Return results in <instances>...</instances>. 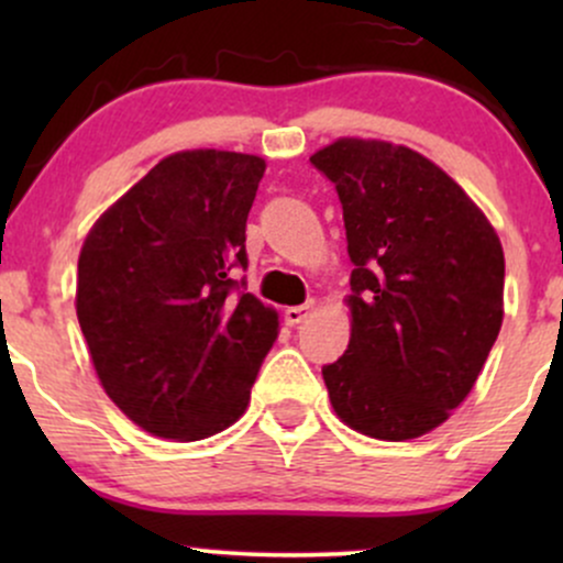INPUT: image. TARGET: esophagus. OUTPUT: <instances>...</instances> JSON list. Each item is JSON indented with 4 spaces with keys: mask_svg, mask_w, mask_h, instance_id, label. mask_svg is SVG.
I'll return each mask as SVG.
<instances>
[{
    "mask_svg": "<svg viewBox=\"0 0 563 563\" xmlns=\"http://www.w3.org/2000/svg\"><path fill=\"white\" fill-rule=\"evenodd\" d=\"M312 309H314V301L301 303V307H288L286 309V325L296 328V325H299V322H303V320L309 318V314H312Z\"/></svg>",
    "mask_w": 563,
    "mask_h": 563,
    "instance_id": "obj_1",
    "label": "esophagus"
}]
</instances>
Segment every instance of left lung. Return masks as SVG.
Returning <instances> with one entry per match:
<instances>
[{
    "label": "left lung",
    "mask_w": 563,
    "mask_h": 563,
    "mask_svg": "<svg viewBox=\"0 0 563 563\" xmlns=\"http://www.w3.org/2000/svg\"><path fill=\"white\" fill-rule=\"evenodd\" d=\"M309 161L335 185L354 264L352 339L322 367L331 405L360 434L416 439L468 397L500 333V238L410 147L344 137Z\"/></svg>",
    "instance_id": "8db88e82"
}]
</instances>
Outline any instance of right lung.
I'll list each match as a JSON object with an SVG mask.
<instances>
[{
    "label": "right lung",
    "instance_id": "1",
    "mask_svg": "<svg viewBox=\"0 0 563 563\" xmlns=\"http://www.w3.org/2000/svg\"><path fill=\"white\" fill-rule=\"evenodd\" d=\"M260 156L183 151L158 161L89 230L76 314L102 389L140 429L196 442L243 416L277 339L245 294V219Z\"/></svg>",
    "mask_w": 563,
    "mask_h": 563
}]
</instances>
